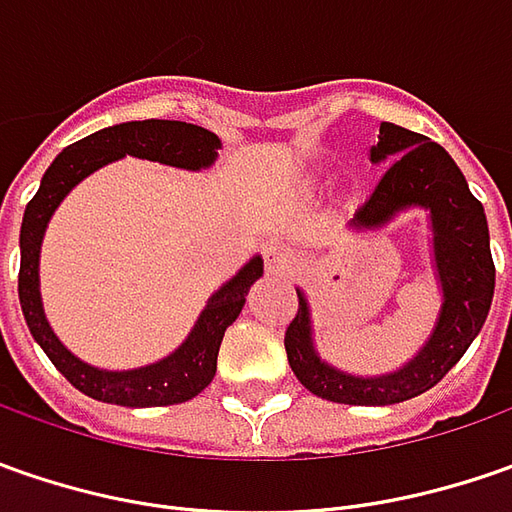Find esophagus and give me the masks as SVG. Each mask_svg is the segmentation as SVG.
<instances>
[{"instance_id":"obj_1","label":"esophagus","mask_w":512,"mask_h":512,"mask_svg":"<svg viewBox=\"0 0 512 512\" xmlns=\"http://www.w3.org/2000/svg\"><path fill=\"white\" fill-rule=\"evenodd\" d=\"M265 259H267V270H270V273H279V276H285L287 270L293 267V253H290L285 245L267 247Z\"/></svg>"}]
</instances>
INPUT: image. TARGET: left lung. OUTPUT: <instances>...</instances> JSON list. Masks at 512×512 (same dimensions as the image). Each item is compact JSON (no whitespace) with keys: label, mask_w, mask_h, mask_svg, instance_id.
<instances>
[{"label":"left lung","mask_w":512,"mask_h":512,"mask_svg":"<svg viewBox=\"0 0 512 512\" xmlns=\"http://www.w3.org/2000/svg\"><path fill=\"white\" fill-rule=\"evenodd\" d=\"M370 162L390 165L347 227L353 233L379 230L413 207L427 210L430 262L442 293L433 330L402 367L379 376H356L319 356L313 339V310L305 290L296 287L299 313L285 333L287 362L313 396L362 407L407 402L442 382L482 333L496 287L484 207L442 145L422 133L382 122L379 145L370 148Z\"/></svg>","instance_id":"1"}]
</instances>
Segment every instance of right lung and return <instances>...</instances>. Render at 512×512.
Returning <instances> with one entry per match:
<instances>
[{
    "label": "right lung",
    "mask_w": 512,
    "mask_h": 512,
    "mask_svg": "<svg viewBox=\"0 0 512 512\" xmlns=\"http://www.w3.org/2000/svg\"><path fill=\"white\" fill-rule=\"evenodd\" d=\"M222 150V139L210 130L187 122L170 119H145V122H122L113 128H102L85 139L65 148L53 165L45 170L42 185L30 199L22 216L19 230V305L25 313L30 336L45 350L53 367L68 379L76 390L96 402L122 404V407H168L182 404L199 396L216 376L219 344L225 339V330L242 313L250 285L265 273V259L253 256L239 267L225 285L210 293V299L196 316V322L185 336V342L159 362L130 367V370H105L96 364L82 362L73 356L62 339L53 333L42 290H39V256L50 219L62 199L79 182H85L90 173L105 168L110 162H119L125 156L148 159L159 165L182 170H207Z\"/></svg>",
    "instance_id": "obj_1"
}]
</instances>
